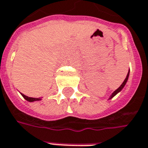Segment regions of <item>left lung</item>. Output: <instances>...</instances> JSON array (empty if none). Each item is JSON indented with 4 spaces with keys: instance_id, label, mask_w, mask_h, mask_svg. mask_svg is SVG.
<instances>
[{
    "instance_id": "obj_1",
    "label": "left lung",
    "mask_w": 148,
    "mask_h": 148,
    "mask_svg": "<svg viewBox=\"0 0 148 148\" xmlns=\"http://www.w3.org/2000/svg\"><path fill=\"white\" fill-rule=\"evenodd\" d=\"M129 75H130V70H129V72H128V74H127L126 78H125V79L124 80V82H123V83H122V84L120 85V87H119V88H117V89L115 90V92H113L112 94L110 95V97L109 99H111V98H112L113 97H115V95L117 94V93H119L120 91L123 89V88L125 87V84H126V83H127V81H128V79H129Z\"/></svg>"
}]
</instances>
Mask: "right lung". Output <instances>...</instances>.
<instances>
[{
    "label": "right lung",
    "instance_id": "add662e5",
    "mask_svg": "<svg viewBox=\"0 0 148 148\" xmlns=\"http://www.w3.org/2000/svg\"><path fill=\"white\" fill-rule=\"evenodd\" d=\"M22 96L23 97V98L25 100H27L28 101H30V102H32V101H40L41 98L39 97V98H34V97H27V96H25L24 94H22Z\"/></svg>",
    "mask_w": 148,
    "mask_h": 148
}]
</instances>
